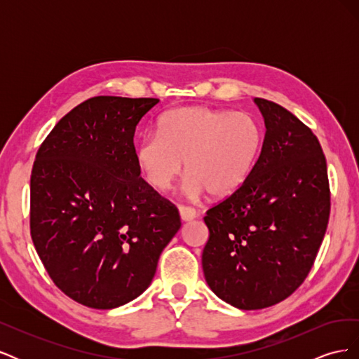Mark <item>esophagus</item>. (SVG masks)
<instances>
[{
	"label": "esophagus",
	"mask_w": 359,
	"mask_h": 359,
	"mask_svg": "<svg viewBox=\"0 0 359 359\" xmlns=\"http://www.w3.org/2000/svg\"><path fill=\"white\" fill-rule=\"evenodd\" d=\"M178 211H180V215H181V220L182 222H190V220H194L196 219V210L194 208H190V206H184V205H180L178 206Z\"/></svg>",
	"instance_id": "1"
}]
</instances>
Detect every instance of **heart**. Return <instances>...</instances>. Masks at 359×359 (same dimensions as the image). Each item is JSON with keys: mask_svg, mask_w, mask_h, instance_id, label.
Masks as SVG:
<instances>
[{"mask_svg": "<svg viewBox=\"0 0 359 359\" xmlns=\"http://www.w3.org/2000/svg\"><path fill=\"white\" fill-rule=\"evenodd\" d=\"M264 135L256 119L243 112L210 107H178L160 118L157 135L136 147V165L145 181L166 191L184 168V191L199 198L229 196L252 173Z\"/></svg>", "mask_w": 359, "mask_h": 359, "instance_id": "b5f03b06", "label": "heart"}]
</instances>
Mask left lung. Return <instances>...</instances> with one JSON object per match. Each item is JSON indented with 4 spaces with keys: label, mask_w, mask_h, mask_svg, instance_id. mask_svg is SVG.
I'll return each instance as SVG.
<instances>
[{
    "label": "left lung",
    "mask_w": 359,
    "mask_h": 359,
    "mask_svg": "<svg viewBox=\"0 0 359 359\" xmlns=\"http://www.w3.org/2000/svg\"><path fill=\"white\" fill-rule=\"evenodd\" d=\"M265 121L250 177L206 211V283L240 310L274 306L309 276L331 208L327 160L311 130L283 106L255 99Z\"/></svg>",
    "instance_id": "left-lung-1"
}]
</instances>
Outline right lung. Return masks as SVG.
<instances>
[{"instance_id":"1","label":"right lung","mask_w":359,"mask_h":359,"mask_svg":"<svg viewBox=\"0 0 359 359\" xmlns=\"http://www.w3.org/2000/svg\"><path fill=\"white\" fill-rule=\"evenodd\" d=\"M158 99L99 95L62 116L31 172V238L49 277L82 306L137 298L180 231L175 205L140 178L133 137Z\"/></svg>"}]
</instances>
